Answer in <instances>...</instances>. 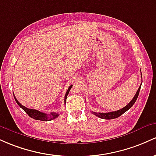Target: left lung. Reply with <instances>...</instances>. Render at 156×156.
<instances>
[{
    "mask_svg": "<svg viewBox=\"0 0 156 156\" xmlns=\"http://www.w3.org/2000/svg\"><path fill=\"white\" fill-rule=\"evenodd\" d=\"M141 85H140L139 89H138L137 92H136V95L134 96L133 99L132 100H131L125 107H124L123 108H122V109L119 110V111H116L110 112V113H96V112H93V111L92 113H94L95 116L99 117V118L101 119H113L118 118L119 116H120L121 115L123 114V113H125L126 111H128L131 107L133 105L134 103L136 102V99H137L138 97H139V94L140 91V89H141Z\"/></svg>",
    "mask_w": 156,
    "mask_h": 156,
    "instance_id": "1",
    "label": "left lung"
}]
</instances>
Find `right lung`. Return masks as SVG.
<instances>
[{
  "instance_id": "add662e5",
  "label": "right lung",
  "mask_w": 156,
  "mask_h": 156,
  "mask_svg": "<svg viewBox=\"0 0 156 156\" xmlns=\"http://www.w3.org/2000/svg\"><path fill=\"white\" fill-rule=\"evenodd\" d=\"M72 86L73 85H70L69 88H68V90L66 91V95H65V99H64L65 103H66V99H67L68 94H69L70 90H71V88L72 87ZM14 97H15V101H16L17 104L18 105L20 106V108H21L23 110V111H25L26 113L31 117V118L34 119L45 121V122H47V121L52 120L53 119H56L57 116H59V113H51L50 115H48V114H46V113H42V112H40L39 111H37V110L29 109V108H26L25 106L22 105L20 104L18 101H17V99L15 98V96H14Z\"/></svg>"
}]
</instances>
